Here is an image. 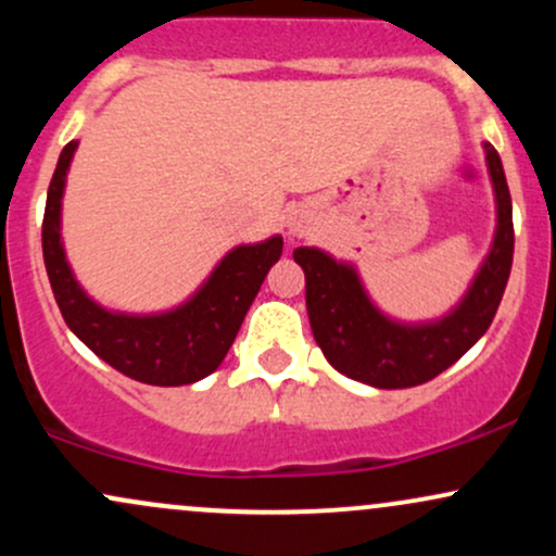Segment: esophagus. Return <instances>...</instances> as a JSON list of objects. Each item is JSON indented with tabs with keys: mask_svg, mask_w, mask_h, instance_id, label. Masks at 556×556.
Wrapping results in <instances>:
<instances>
[{
	"mask_svg": "<svg viewBox=\"0 0 556 556\" xmlns=\"http://www.w3.org/2000/svg\"><path fill=\"white\" fill-rule=\"evenodd\" d=\"M290 229H292V232H295V235H303V227H300V225H298V222H292V225H290Z\"/></svg>",
	"mask_w": 556,
	"mask_h": 556,
	"instance_id": "34e87169",
	"label": "esophagus"
}]
</instances>
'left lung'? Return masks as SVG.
I'll list each match as a JSON object with an SVG mask.
<instances>
[{"mask_svg": "<svg viewBox=\"0 0 556 556\" xmlns=\"http://www.w3.org/2000/svg\"><path fill=\"white\" fill-rule=\"evenodd\" d=\"M486 162L496 193V238L473 287L455 314L426 327H402L374 308L350 266L337 264L316 248H295L292 258L305 271V305L311 329L337 371L379 389H405L431 381L460 361L494 321L509 269L515 229L513 198L502 159L486 143Z\"/></svg>", "mask_w": 556, "mask_h": 556, "instance_id": "1", "label": "left lung"}]
</instances>
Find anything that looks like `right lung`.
I'll list each match as a JSON object with an SVG mask.
<instances>
[{
  "label": "right lung",
  "mask_w": 556,
  "mask_h": 556,
  "mask_svg": "<svg viewBox=\"0 0 556 556\" xmlns=\"http://www.w3.org/2000/svg\"><path fill=\"white\" fill-rule=\"evenodd\" d=\"M75 146L67 143L56 162L41 227L43 264L62 318L119 374L154 387L193 384L225 361L266 274L282 256V238L235 248L182 308L162 316L110 314L75 282L60 242V201Z\"/></svg>",
  "instance_id": "1"
}]
</instances>
